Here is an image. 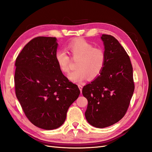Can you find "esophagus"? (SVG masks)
Here are the masks:
<instances>
[{
  "mask_svg": "<svg viewBox=\"0 0 152 152\" xmlns=\"http://www.w3.org/2000/svg\"><path fill=\"white\" fill-rule=\"evenodd\" d=\"M78 87H79V89L80 91V93H82V85L79 84V85H78Z\"/></svg>",
  "mask_w": 152,
  "mask_h": 152,
  "instance_id": "obj_1",
  "label": "esophagus"
}]
</instances>
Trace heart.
Listing matches in <instances>:
<instances>
[{
	"mask_svg": "<svg viewBox=\"0 0 152 152\" xmlns=\"http://www.w3.org/2000/svg\"><path fill=\"white\" fill-rule=\"evenodd\" d=\"M67 49L73 60H77V70L69 73L68 79L79 83L87 79L94 80L98 77L106 65V54L104 50L84 39H76L68 44ZM57 65L63 73L70 71L71 59L65 50H59L55 54Z\"/></svg>",
	"mask_w": 152,
	"mask_h": 152,
	"instance_id": "b5f03b06",
	"label": "heart"
}]
</instances>
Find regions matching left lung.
I'll use <instances>...</instances> for the list:
<instances>
[{
	"label": "left lung",
	"instance_id": "obj_1",
	"mask_svg": "<svg viewBox=\"0 0 152 152\" xmlns=\"http://www.w3.org/2000/svg\"><path fill=\"white\" fill-rule=\"evenodd\" d=\"M106 65L100 75L82 89L88 104L85 112L91 125L104 128L113 125L126 113L134 90L130 58L118 41L103 34Z\"/></svg>",
	"mask_w": 152,
	"mask_h": 152
}]
</instances>
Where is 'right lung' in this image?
<instances>
[{
  "instance_id": "1",
  "label": "right lung",
  "mask_w": 152,
  "mask_h": 152,
  "mask_svg": "<svg viewBox=\"0 0 152 152\" xmlns=\"http://www.w3.org/2000/svg\"><path fill=\"white\" fill-rule=\"evenodd\" d=\"M56 37L31 39L16 59V96L27 118L45 130L60 127L80 90L59 70Z\"/></svg>"
}]
</instances>
